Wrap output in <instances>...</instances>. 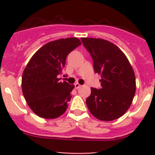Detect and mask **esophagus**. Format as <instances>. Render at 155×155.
<instances>
[{
  "label": "esophagus",
  "instance_id": "1",
  "mask_svg": "<svg viewBox=\"0 0 155 155\" xmlns=\"http://www.w3.org/2000/svg\"><path fill=\"white\" fill-rule=\"evenodd\" d=\"M81 87V84H79V83H75L74 84V87L76 88V89H78V88H79V87Z\"/></svg>",
  "mask_w": 155,
  "mask_h": 155
}]
</instances>
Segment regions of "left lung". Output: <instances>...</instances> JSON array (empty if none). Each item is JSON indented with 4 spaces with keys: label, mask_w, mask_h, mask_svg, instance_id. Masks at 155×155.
Segmentation results:
<instances>
[{
    "label": "left lung",
    "mask_w": 155,
    "mask_h": 155,
    "mask_svg": "<svg viewBox=\"0 0 155 155\" xmlns=\"http://www.w3.org/2000/svg\"><path fill=\"white\" fill-rule=\"evenodd\" d=\"M93 60L95 73L101 75V88L91 87L86 98L90 113L99 120L121 117L132 104L136 78L132 66L118 46L102 39L81 38Z\"/></svg>",
    "instance_id": "1"
}]
</instances>
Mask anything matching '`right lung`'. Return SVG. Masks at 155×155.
Segmentation results:
<instances>
[{
	"label": "right lung",
	"instance_id": "obj_1",
	"mask_svg": "<svg viewBox=\"0 0 155 155\" xmlns=\"http://www.w3.org/2000/svg\"><path fill=\"white\" fill-rule=\"evenodd\" d=\"M81 44L78 38L48 42L37 50L25 68L21 78L23 95L37 116L55 119L65 113L74 85L59 81L66 58Z\"/></svg>",
	"mask_w": 155,
	"mask_h": 155
}]
</instances>
